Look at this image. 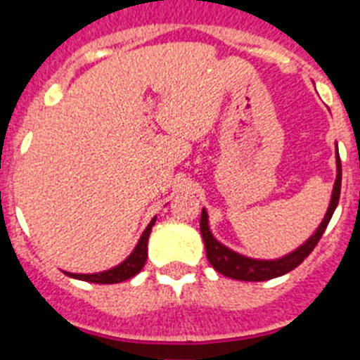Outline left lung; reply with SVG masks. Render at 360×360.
<instances>
[{"instance_id":"8db88e82","label":"left lung","mask_w":360,"mask_h":360,"mask_svg":"<svg viewBox=\"0 0 360 360\" xmlns=\"http://www.w3.org/2000/svg\"><path fill=\"white\" fill-rule=\"evenodd\" d=\"M341 178H342L341 158H339V155H337L335 186H333L332 202H330V207L328 211H326L323 224L319 225L316 234H314L307 243L301 245L297 250L290 252L288 256L281 257V259H274V262L250 259V257L241 256V254L234 252V250L227 249V247L219 243V241H216L214 236L211 234V231H209L207 212H205V209H203L202 218H200V232H202L203 243H205V252H207L209 263L218 270L219 274H224L232 279H240V281H266V279L278 278V276L287 274V272L294 270L295 266L301 265V263L310 256V252L316 249V245L319 243L321 236H323L326 227H328L333 211H335L337 203H339V196H341Z\"/></svg>"}]
</instances>
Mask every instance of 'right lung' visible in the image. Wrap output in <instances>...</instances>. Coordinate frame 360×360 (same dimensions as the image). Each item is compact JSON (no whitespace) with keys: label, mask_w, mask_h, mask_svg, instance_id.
Masks as SVG:
<instances>
[{"label":"right lung","mask_w":360,"mask_h":360,"mask_svg":"<svg viewBox=\"0 0 360 360\" xmlns=\"http://www.w3.org/2000/svg\"><path fill=\"white\" fill-rule=\"evenodd\" d=\"M155 219L157 218H153L151 221H149L146 231L142 232L141 240H139V243H136L135 250H133V252L128 256V259L120 263L119 266L106 270V272H98V274H70V272H66V274H68L70 278L82 279V281H88V283H101V285H113V283L126 281V279L136 276L142 270V266L146 265V259H148V240H149L151 227L155 225Z\"/></svg>","instance_id":"add662e5"}]
</instances>
